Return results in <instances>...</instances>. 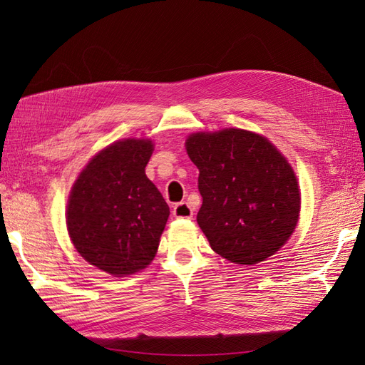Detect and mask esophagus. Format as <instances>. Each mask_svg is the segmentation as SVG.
<instances>
[{"label": "esophagus", "mask_w": 365, "mask_h": 365, "mask_svg": "<svg viewBox=\"0 0 365 365\" xmlns=\"http://www.w3.org/2000/svg\"><path fill=\"white\" fill-rule=\"evenodd\" d=\"M173 216L175 217H185V219H190L193 216V210L189 204L185 202H178L173 207Z\"/></svg>", "instance_id": "34e87169"}]
</instances>
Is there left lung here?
I'll return each instance as SVG.
<instances>
[{"label":"left lung","instance_id":"8db88e82","mask_svg":"<svg viewBox=\"0 0 365 365\" xmlns=\"http://www.w3.org/2000/svg\"><path fill=\"white\" fill-rule=\"evenodd\" d=\"M185 149L200 169L202 205L196 220L210 247L237 264L277 252L300 216L297 176L280 150L245 129L196 132Z\"/></svg>","mask_w":365,"mask_h":365}]
</instances>
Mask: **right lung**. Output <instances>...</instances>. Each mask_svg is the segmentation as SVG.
<instances>
[{
	"instance_id": "obj_1",
	"label": "right lung",
	"mask_w": 365,
	"mask_h": 365,
	"mask_svg": "<svg viewBox=\"0 0 365 365\" xmlns=\"http://www.w3.org/2000/svg\"><path fill=\"white\" fill-rule=\"evenodd\" d=\"M152 152L146 138L113 143L85 165L68 197L67 228L74 248L114 277L150 264L170 215L145 173Z\"/></svg>"
}]
</instances>
